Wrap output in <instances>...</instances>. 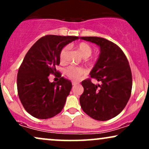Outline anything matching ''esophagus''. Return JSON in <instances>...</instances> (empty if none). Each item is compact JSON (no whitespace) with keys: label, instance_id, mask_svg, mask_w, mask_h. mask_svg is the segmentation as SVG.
I'll return each instance as SVG.
<instances>
[{"label":"esophagus","instance_id":"34e87169","mask_svg":"<svg viewBox=\"0 0 149 149\" xmlns=\"http://www.w3.org/2000/svg\"><path fill=\"white\" fill-rule=\"evenodd\" d=\"M77 84H78V83H75V82H72L73 86H75V85H76Z\"/></svg>","mask_w":149,"mask_h":149}]
</instances>
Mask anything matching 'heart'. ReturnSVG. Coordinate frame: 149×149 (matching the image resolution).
Instances as JSON below:
<instances>
[{
    "instance_id": "heart-1",
    "label": "heart",
    "mask_w": 149,
    "mask_h": 149,
    "mask_svg": "<svg viewBox=\"0 0 149 149\" xmlns=\"http://www.w3.org/2000/svg\"><path fill=\"white\" fill-rule=\"evenodd\" d=\"M76 48L78 52L81 54L83 58H88L90 57L92 53V47L91 45H89L88 43L85 42H81L76 45ZM69 46H65L61 49L60 53H59V59L61 63H66L68 60V53H69ZM65 73L67 75L70 79L77 81L81 78L83 75L86 73V71L83 68L75 67V66H71L68 67L65 71Z\"/></svg>"
}]
</instances>
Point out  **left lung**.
Wrapping results in <instances>:
<instances>
[{
    "instance_id": "1",
    "label": "left lung",
    "mask_w": 149,
    "mask_h": 149,
    "mask_svg": "<svg viewBox=\"0 0 149 149\" xmlns=\"http://www.w3.org/2000/svg\"><path fill=\"white\" fill-rule=\"evenodd\" d=\"M100 47V54L90 75L102 84L90 79L82 82L84 92L80 104L85 113L97 120L116 117L125 107L131 95L132 78L125 54L116 44L100 37H80Z\"/></svg>"
}]
</instances>
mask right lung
Here are the masks:
<instances>
[{
	"mask_svg": "<svg viewBox=\"0 0 149 149\" xmlns=\"http://www.w3.org/2000/svg\"><path fill=\"white\" fill-rule=\"evenodd\" d=\"M77 36L47 35L32 45L17 73V92L25 110L38 119L54 117L61 111L72 88L70 80L61 77L50 83L49 74L56 75L61 49ZM58 75H59V73Z\"/></svg>",
	"mask_w": 149,
	"mask_h": 149,
	"instance_id": "1",
	"label": "right lung"
}]
</instances>
